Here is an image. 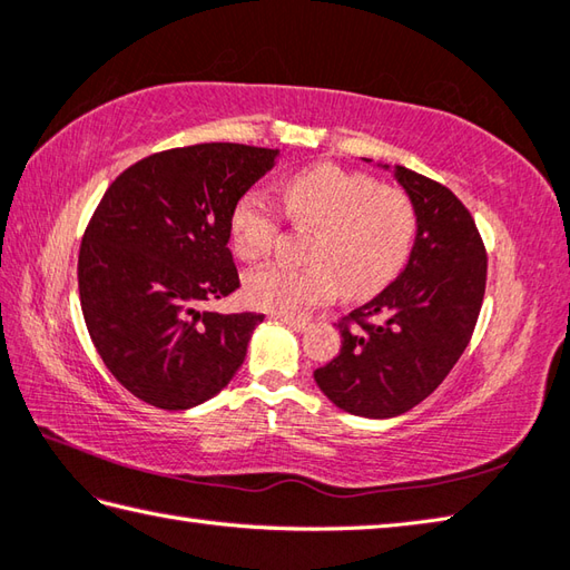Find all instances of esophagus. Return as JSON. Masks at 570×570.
<instances>
[{
  "instance_id": "34e87169",
  "label": "esophagus",
  "mask_w": 570,
  "mask_h": 570,
  "mask_svg": "<svg viewBox=\"0 0 570 570\" xmlns=\"http://www.w3.org/2000/svg\"><path fill=\"white\" fill-rule=\"evenodd\" d=\"M276 318L282 321V323H286V326L294 328V331H306L311 326L308 318H298V316H276Z\"/></svg>"
}]
</instances>
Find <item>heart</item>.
<instances>
[{"instance_id": "b5f03b06", "label": "heart", "mask_w": 570, "mask_h": 570, "mask_svg": "<svg viewBox=\"0 0 570 570\" xmlns=\"http://www.w3.org/2000/svg\"><path fill=\"white\" fill-rule=\"evenodd\" d=\"M284 215L306 239V264L269 262L244 276L252 306L298 316L338 292L365 298L381 292L403 269L415 244V205L403 189L385 187L365 173L338 165H314L282 187ZM282 209L262 189H247L229 212V244L242 259L274 247Z\"/></svg>"}]
</instances>
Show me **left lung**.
<instances>
[{
  "label": "left lung",
  "mask_w": 570,
  "mask_h": 570,
  "mask_svg": "<svg viewBox=\"0 0 570 570\" xmlns=\"http://www.w3.org/2000/svg\"><path fill=\"white\" fill-rule=\"evenodd\" d=\"M395 177L417 215L410 262L338 321L341 351L314 373L333 405L373 420L403 415L438 390L470 345L487 288V249L462 199L403 165Z\"/></svg>",
  "instance_id": "1"
}]
</instances>
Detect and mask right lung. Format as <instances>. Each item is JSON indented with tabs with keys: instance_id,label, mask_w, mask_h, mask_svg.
Segmentation results:
<instances>
[{
	"instance_id": "1",
	"label": "right lung",
	"mask_w": 570,
	"mask_h": 570,
	"mask_svg": "<svg viewBox=\"0 0 570 570\" xmlns=\"http://www.w3.org/2000/svg\"><path fill=\"white\" fill-rule=\"evenodd\" d=\"M276 150L199 142L122 170L78 249L86 328L116 381L160 410H187L225 387L262 314L205 311L239 288L229 212L274 167Z\"/></svg>"
}]
</instances>
